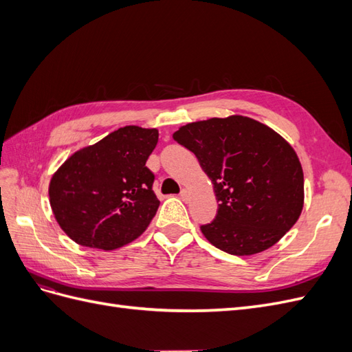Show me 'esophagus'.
Segmentation results:
<instances>
[{
    "mask_svg": "<svg viewBox=\"0 0 352 352\" xmlns=\"http://www.w3.org/2000/svg\"><path fill=\"white\" fill-rule=\"evenodd\" d=\"M189 197H190L189 190H188V189H182V192H180V198H182L184 201H188V199H189Z\"/></svg>",
    "mask_w": 352,
    "mask_h": 352,
    "instance_id": "obj_1",
    "label": "esophagus"
}]
</instances>
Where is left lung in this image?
Listing matches in <instances>:
<instances>
[{"label": "left lung", "mask_w": 352, "mask_h": 352, "mask_svg": "<svg viewBox=\"0 0 352 352\" xmlns=\"http://www.w3.org/2000/svg\"><path fill=\"white\" fill-rule=\"evenodd\" d=\"M175 141L192 151L210 177L217 216L202 235L232 255L278 243L300 219L304 173L291 144L267 124L233 114L180 126Z\"/></svg>", "instance_id": "1"}]
</instances>
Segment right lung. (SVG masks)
Returning a JSON list of instances; mask_svg holds the SVG:
<instances>
[{"label":"right lung","mask_w":352,"mask_h":352,"mask_svg":"<svg viewBox=\"0 0 352 352\" xmlns=\"http://www.w3.org/2000/svg\"><path fill=\"white\" fill-rule=\"evenodd\" d=\"M157 129L124 126L73 153L48 186L52 214L66 235L88 248L111 251L141 236L160 201L145 166Z\"/></svg>","instance_id":"right-lung-1"}]
</instances>
